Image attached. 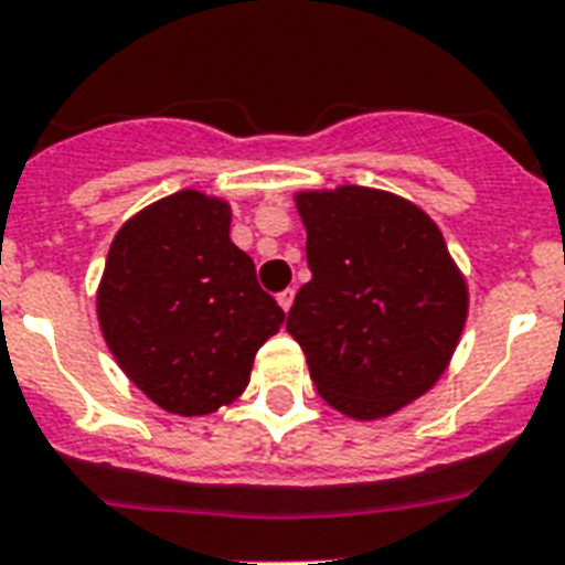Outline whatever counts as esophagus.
Wrapping results in <instances>:
<instances>
[{
    "mask_svg": "<svg viewBox=\"0 0 565 565\" xmlns=\"http://www.w3.org/2000/svg\"><path fill=\"white\" fill-rule=\"evenodd\" d=\"M277 300H279V306H282V309H291V303H295V288H286V291H279L277 295Z\"/></svg>",
    "mask_w": 565,
    "mask_h": 565,
    "instance_id": "obj_1",
    "label": "esophagus"
}]
</instances>
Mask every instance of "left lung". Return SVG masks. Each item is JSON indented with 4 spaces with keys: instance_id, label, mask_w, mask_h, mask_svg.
Masks as SVG:
<instances>
[{
    "instance_id": "left-lung-1",
    "label": "left lung",
    "mask_w": 565,
    "mask_h": 565,
    "mask_svg": "<svg viewBox=\"0 0 565 565\" xmlns=\"http://www.w3.org/2000/svg\"><path fill=\"white\" fill-rule=\"evenodd\" d=\"M311 279L286 329L311 382L347 417L394 414L435 385L452 359L467 286L440 230L391 192H300Z\"/></svg>"
}]
</instances>
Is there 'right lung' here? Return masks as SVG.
<instances>
[{"instance_id": "right-lung-1", "label": "right lung", "mask_w": 565, "mask_h": 565, "mask_svg": "<svg viewBox=\"0 0 565 565\" xmlns=\"http://www.w3.org/2000/svg\"><path fill=\"white\" fill-rule=\"evenodd\" d=\"M286 311L230 242V206L183 189L116 233L98 286V323L119 367L160 408L183 417L230 405L256 350Z\"/></svg>"}]
</instances>
